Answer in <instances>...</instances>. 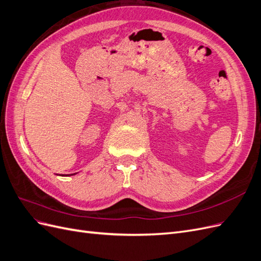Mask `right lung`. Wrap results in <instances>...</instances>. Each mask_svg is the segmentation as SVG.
I'll return each mask as SVG.
<instances>
[{"label":"right lung","instance_id":"add662e5","mask_svg":"<svg viewBox=\"0 0 261 261\" xmlns=\"http://www.w3.org/2000/svg\"><path fill=\"white\" fill-rule=\"evenodd\" d=\"M74 174H76V173H74ZM74 174H67V175H63L62 174V176H69V175H74Z\"/></svg>","mask_w":261,"mask_h":261}]
</instances>
